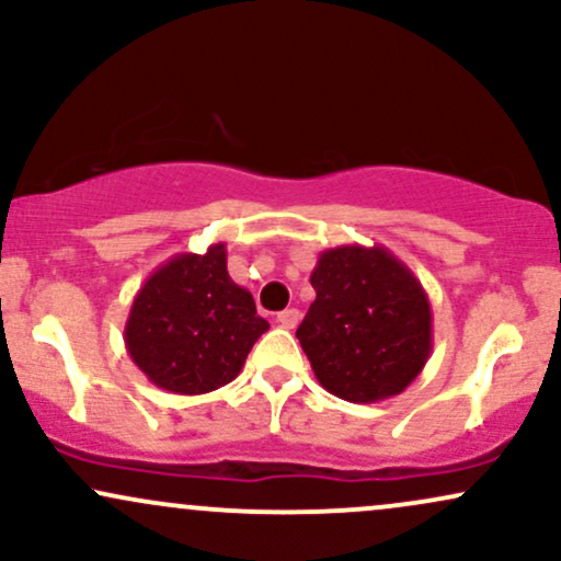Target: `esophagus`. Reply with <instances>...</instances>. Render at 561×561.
<instances>
[{"label":"esophagus","mask_w":561,"mask_h":561,"mask_svg":"<svg viewBox=\"0 0 561 561\" xmlns=\"http://www.w3.org/2000/svg\"><path fill=\"white\" fill-rule=\"evenodd\" d=\"M276 321H279V327H285V330H295V327H298V321H300V311H298V308H285V311L276 317Z\"/></svg>","instance_id":"obj_1"}]
</instances>
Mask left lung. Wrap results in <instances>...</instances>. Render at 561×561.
Returning a JSON list of instances; mask_svg holds the SVG:
<instances>
[{"label": "left lung", "mask_w": 561, "mask_h": 561, "mask_svg": "<svg viewBox=\"0 0 561 561\" xmlns=\"http://www.w3.org/2000/svg\"><path fill=\"white\" fill-rule=\"evenodd\" d=\"M317 300L298 340L319 385L351 403H377L422 375L433 353V308L422 282L382 244H340L311 272Z\"/></svg>", "instance_id": "obj_1"}]
</instances>
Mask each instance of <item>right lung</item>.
Here are the masks:
<instances>
[{"label":"right lung","mask_w":561,"mask_h":561,"mask_svg":"<svg viewBox=\"0 0 561 561\" xmlns=\"http://www.w3.org/2000/svg\"><path fill=\"white\" fill-rule=\"evenodd\" d=\"M268 330L248 289L231 282L227 244L176 253L145 279L126 319V351L158 388L203 396L242 371Z\"/></svg>","instance_id":"right-lung-1"}]
</instances>
